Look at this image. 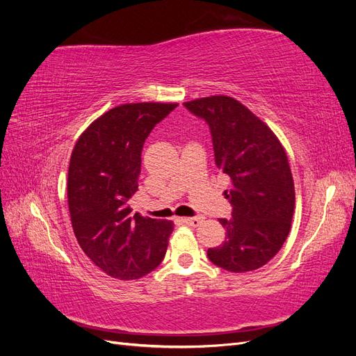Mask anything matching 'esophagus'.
<instances>
[{"instance_id": "1", "label": "esophagus", "mask_w": 356, "mask_h": 356, "mask_svg": "<svg viewBox=\"0 0 356 356\" xmlns=\"http://www.w3.org/2000/svg\"><path fill=\"white\" fill-rule=\"evenodd\" d=\"M182 221H184L188 225H193V227H197V225L202 222V218L200 217H191V218H182Z\"/></svg>"}]
</instances>
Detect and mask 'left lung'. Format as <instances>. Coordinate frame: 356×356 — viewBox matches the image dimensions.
Listing matches in <instances>:
<instances>
[{"label":"left lung","mask_w":356,"mask_h":356,"mask_svg":"<svg viewBox=\"0 0 356 356\" xmlns=\"http://www.w3.org/2000/svg\"><path fill=\"white\" fill-rule=\"evenodd\" d=\"M209 124L215 163L227 175L232 220L221 246L208 258L224 270L243 273L263 267L281 250L291 230L296 190L285 149L273 131L243 104L225 95L184 102Z\"/></svg>","instance_id":"left-lung-1"}]
</instances>
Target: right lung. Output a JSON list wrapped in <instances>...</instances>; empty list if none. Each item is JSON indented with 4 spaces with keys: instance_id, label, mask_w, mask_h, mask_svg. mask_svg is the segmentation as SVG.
Returning <instances> with one entry per match:
<instances>
[{
    "instance_id": "right-lung-1",
    "label": "right lung",
    "mask_w": 356,
    "mask_h": 356,
    "mask_svg": "<svg viewBox=\"0 0 356 356\" xmlns=\"http://www.w3.org/2000/svg\"><path fill=\"white\" fill-rule=\"evenodd\" d=\"M178 104H123L102 114L75 144L68 169V207L75 238L101 270L122 281L153 272L174 222L132 215L141 153L153 127Z\"/></svg>"
}]
</instances>
